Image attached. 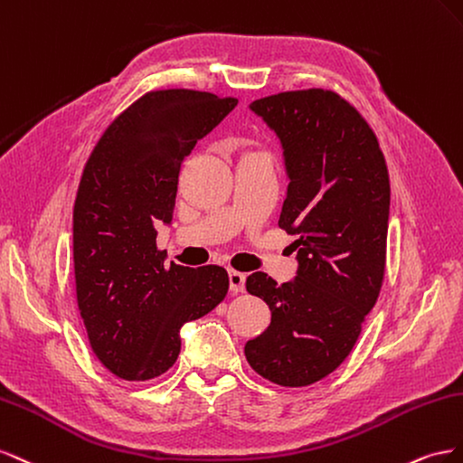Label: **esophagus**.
Returning <instances> with one entry per match:
<instances>
[{"label": "esophagus", "mask_w": 463, "mask_h": 463, "mask_svg": "<svg viewBox=\"0 0 463 463\" xmlns=\"http://www.w3.org/2000/svg\"><path fill=\"white\" fill-rule=\"evenodd\" d=\"M244 283H246V275L244 273L234 271V269L229 271V285H231L232 293H244V288H246Z\"/></svg>", "instance_id": "obj_1"}]
</instances>
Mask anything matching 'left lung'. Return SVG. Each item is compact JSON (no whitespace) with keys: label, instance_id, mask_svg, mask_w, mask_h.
Returning a JSON list of instances; mask_svg holds the SVG:
<instances>
[{"label":"left lung","instance_id":"obj_1","mask_svg":"<svg viewBox=\"0 0 463 463\" xmlns=\"http://www.w3.org/2000/svg\"><path fill=\"white\" fill-rule=\"evenodd\" d=\"M279 136L288 190L279 227L295 236V281L258 271L246 290L271 322L246 361L273 384L302 388L332 374L361 335L386 271L390 176L376 134L327 89L285 90L250 104Z\"/></svg>","mask_w":463,"mask_h":463}]
</instances>
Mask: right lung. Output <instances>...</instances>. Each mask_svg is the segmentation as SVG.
Instances as JSON below:
<instances>
[{
    "label": "right lung",
    "mask_w": 463,
    "mask_h": 463,
    "mask_svg": "<svg viewBox=\"0 0 463 463\" xmlns=\"http://www.w3.org/2000/svg\"><path fill=\"white\" fill-rule=\"evenodd\" d=\"M236 104L205 90H149L87 158L73 205L77 305L92 353L118 378L165 374L180 327L227 297L224 268L166 266L156 227L173 219L182 161Z\"/></svg>",
    "instance_id": "right-lung-1"
}]
</instances>
